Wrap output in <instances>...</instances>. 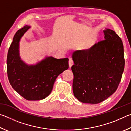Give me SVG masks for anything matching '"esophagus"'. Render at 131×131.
Masks as SVG:
<instances>
[{
    "label": "esophagus",
    "instance_id": "1",
    "mask_svg": "<svg viewBox=\"0 0 131 131\" xmlns=\"http://www.w3.org/2000/svg\"><path fill=\"white\" fill-rule=\"evenodd\" d=\"M73 65V61L72 58H69V66L70 68H71Z\"/></svg>",
    "mask_w": 131,
    "mask_h": 131
}]
</instances>
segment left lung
Returning <instances> with one entry per match:
<instances>
[{"label":"left lung","mask_w":131,"mask_h":131,"mask_svg":"<svg viewBox=\"0 0 131 131\" xmlns=\"http://www.w3.org/2000/svg\"><path fill=\"white\" fill-rule=\"evenodd\" d=\"M103 32V40L89 49L73 52V91L83 103L97 104L111 96L118 88L124 72L121 39L110 29Z\"/></svg>","instance_id":"1"}]
</instances>
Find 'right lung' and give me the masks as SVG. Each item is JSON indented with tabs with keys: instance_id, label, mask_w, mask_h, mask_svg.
I'll return each instance as SVG.
<instances>
[{
	"instance_id": "1",
	"label": "right lung",
	"mask_w": 131,
	"mask_h": 131,
	"mask_svg": "<svg viewBox=\"0 0 131 131\" xmlns=\"http://www.w3.org/2000/svg\"><path fill=\"white\" fill-rule=\"evenodd\" d=\"M30 28L24 26L14 35L7 54V72L15 91L28 101H38L50 94L57 77L68 69L69 59L50 56L35 65L24 62L19 55V41Z\"/></svg>"
}]
</instances>
